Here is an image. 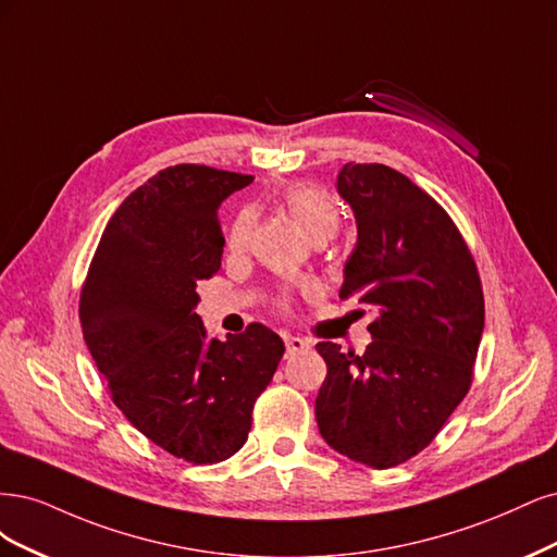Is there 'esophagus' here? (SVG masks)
<instances>
[{"label": "esophagus", "instance_id": "34e87169", "mask_svg": "<svg viewBox=\"0 0 557 557\" xmlns=\"http://www.w3.org/2000/svg\"><path fill=\"white\" fill-rule=\"evenodd\" d=\"M284 343H286V356H294V354H298V351H302V349H308V347H310L308 339L296 337V335H286Z\"/></svg>", "mask_w": 557, "mask_h": 557}]
</instances>
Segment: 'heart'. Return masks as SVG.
Listing matches in <instances>:
<instances>
[{
  "label": "heart",
  "mask_w": 557,
  "mask_h": 557,
  "mask_svg": "<svg viewBox=\"0 0 557 557\" xmlns=\"http://www.w3.org/2000/svg\"><path fill=\"white\" fill-rule=\"evenodd\" d=\"M282 206L314 243L319 240L326 243L337 233L339 208L333 196L324 189H319L314 185H305V183L294 185L282 194ZM255 224H257L255 212L247 208L240 210L228 228V247L243 249L249 243V236H252ZM282 305H284V298H282Z\"/></svg>",
  "instance_id": "1"
}]
</instances>
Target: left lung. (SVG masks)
<instances>
[{"instance_id":"8db88e82","label":"left lung","mask_w":557,"mask_h":557,"mask_svg":"<svg viewBox=\"0 0 557 557\" xmlns=\"http://www.w3.org/2000/svg\"><path fill=\"white\" fill-rule=\"evenodd\" d=\"M337 191L358 228L339 298L374 312L372 343L361 356L317 345L329 372L314 414L337 454L388 470L423 451L468 396L481 280L454 220L400 171L345 164Z\"/></svg>"}]
</instances>
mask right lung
Returning <instances> with one entry per match:
<instances>
[{
  "label": "right lung",
  "instance_id": "1",
  "mask_svg": "<svg viewBox=\"0 0 557 557\" xmlns=\"http://www.w3.org/2000/svg\"><path fill=\"white\" fill-rule=\"evenodd\" d=\"M252 175L177 164L132 191L106 224L81 292L85 345L113 403L150 442L194 465L247 442L257 398L284 354L249 324L208 339L196 282L220 271L218 210Z\"/></svg>",
  "mask_w": 557,
  "mask_h": 557
}]
</instances>
